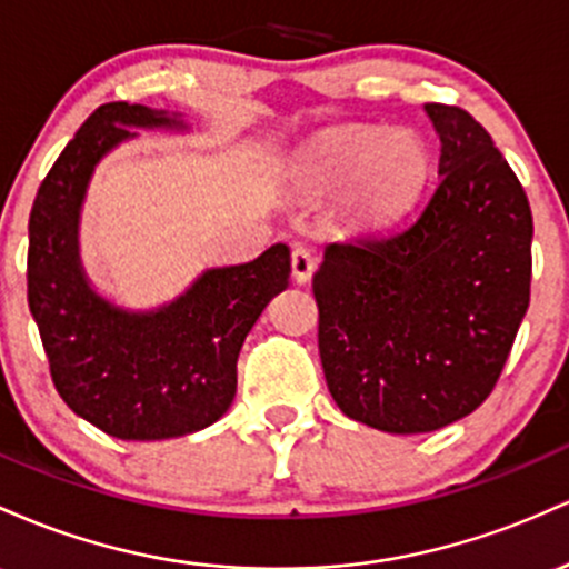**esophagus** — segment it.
Listing matches in <instances>:
<instances>
[{
  "mask_svg": "<svg viewBox=\"0 0 569 569\" xmlns=\"http://www.w3.org/2000/svg\"><path fill=\"white\" fill-rule=\"evenodd\" d=\"M290 266H292V279H296L298 284L311 282V273H315V254L306 250V247H296V250H292Z\"/></svg>",
  "mask_w": 569,
  "mask_h": 569,
  "instance_id": "obj_1",
  "label": "esophagus"
}]
</instances>
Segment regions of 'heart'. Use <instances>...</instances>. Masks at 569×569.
Instances as JSON below:
<instances>
[{
  "mask_svg": "<svg viewBox=\"0 0 569 569\" xmlns=\"http://www.w3.org/2000/svg\"><path fill=\"white\" fill-rule=\"evenodd\" d=\"M430 174V150L411 131L362 129L330 139L306 156L296 182L309 193H349V214L381 222L417 199Z\"/></svg>",
  "mask_w": 569,
  "mask_h": 569,
  "instance_id": "1",
  "label": "heart"
}]
</instances>
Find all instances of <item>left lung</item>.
<instances>
[{
    "label": "left lung",
    "mask_w": 569,
    "mask_h": 569,
    "mask_svg": "<svg viewBox=\"0 0 569 569\" xmlns=\"http://www.w3.org/2000/svg\"><path fill=\"white\" fill-rule=\"evenodd\" d=\"M438 188L408 220L333 241L315 273L319 357L336 406L395 436L473 413L529 306L532 212L481 123L425 104Z\"/></svg>",
    "instance_id": "left-lung-1"
}]
</instances>
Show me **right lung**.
<instances>
[{"label": "right lung", "instance_id": "1", "mask_svg": "<svg viewBox=\"0 0 569 569\" xmlns=\"http://www.w3.org/2000/svg\"><path fill=\"white\" fill-rule=\"evenodd\" d=\"M139 131L190 133V123L182 112L101 104L48 171L29 217V309L63 403L112 438L169 440L231 408L241 343L290 284V247L203 268L150 309L96 290L80 254L82 207L96 166Z\"/></svg>", "mask_w": 569, "mask_h": 569}]
</instances>
